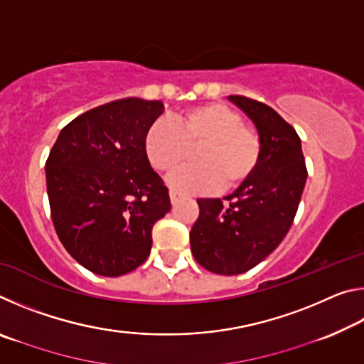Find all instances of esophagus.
I'll use <instances>...</instances> for the list:
<instances>
[{
  "label": "esophagus",
  "mask_w": 364,
  "mask_h": 364,
  "mask_svg": "<svg viewBox=\"0 0 364 364\" xmlns=\"http://www.w3.org/2000/svg\"><path fill=\"white\" fill-rule=\"evenodd\" d=\"M180 199H181V196H180V194H176L175 191H171V193H170V200H171V204L176 205L178 202H180Z\"/></svg>",
  "instance_id": "1"
}]
</instances>
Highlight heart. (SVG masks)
Returning <instances> with one entry per match:
<instances>
[{
	"label": "heart",
	"instance_id": "1",
	"mask_svg": "<svg viewBox=\"0 0 364 364\" xmlns=\"http://www.w3.org/2000/svg\"><path fill=\"white\" fill-rule=\"evenodd\" d=\"M196 167L171 171L167 184L181 196L210 194L220 186L234 189L254 175L262 156V141L241 114L220 102L191 107L147 128L144 152L157 171H170L186 157L188 147L199 146Z\"/></svg>",
	"mask_w": 364,
	"mask_h": 364
}]
</instances>
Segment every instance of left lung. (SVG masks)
<instances>
[{"instance_id": "8db88e82", "label": "left lung", "mask_w": 364, "mask_h": 364, "mask_svg": "<svg viewBox=\"0 0 364 364\" xmlns=\"http://www.w3.org/2000/svg\"><path fill=\"white\" fill-rule=\"evenodd\" d=\"M249 117L262 141L258 167L223 205L197 199L199 218L189 232L196 262L217 274H241L257 267L286 237L306 183L301 143L294 128L263 102L228 96Z\"/></svg>"}]
</instances>
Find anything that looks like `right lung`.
Returning a JSON list of instances; mask_svg holds the SVG:
<instances>
[{
  "label": "right lung",
  "instance_id": "obj_1",
  "mask_svg": "<svg viewBox=\"0 0 364 364\" xmlns=\"http://www.w3.org/2000/svg\"><path fill=\"white\" fill-rule=\"evenodd\" d=\"M162 101L125 97L60 130L46 160L54 228L65 250L95 274L117 278L146 262L152 226L170 212L168 189L144 152Z\"/></svg>",
  "mask_w": 364,
  "mask_h": 364
}]
</instances>
